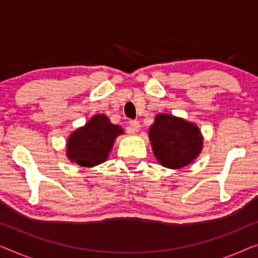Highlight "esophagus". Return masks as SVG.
<instances>
[{
    "label": "esophagus",
    "mask_w": 258,
    "mask_h": 258,
    "mask_svg": "<svg viewBox=\"0 0 258 258\" xmlns=\"http://www.w3.org/2000/svg\"><path fill=\"white\" fill-rule=\"evenodd\" d=\"M141 128V124L139 121H130L129 125H128V130L129 133H137Z\"/></svg>",
    "instance_id": "esophagus-1"
}]
</instances>
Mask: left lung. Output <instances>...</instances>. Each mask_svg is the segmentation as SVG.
<instances>
[{
  "label": "left lung",
  "instance_id": "8db88e82",
  "mask_svg": "<svg viewBox=\"0 0 258 258\" xmlns=\"http://www.w3.org/2000/svg\"><path fill=\"white\" fill-rule=\"evenodd\" d=\"M151 149L158 163L181 169L192 163L203 149V136L195 123L170 114H157L149 128Z\"/></svg>",
  "mask_w": 258,
  "mask_h": 258
}]
</instances>
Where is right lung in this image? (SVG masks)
I'll return each mask as SVG.
<instances>
[{"instance_id": "right-lung-1", "label": "right lung", "mask_w": 258, "mask_h": 258, "mask_svg": "<svg viewBox=\"0 0 258 258\" xmlns=\"http://www.w3.org/2000/svg\"><path fill=\"white\" fill-rule=\"evenodd\" d=\"M124 134L119 125L112 124L108 116L94 115L83 126L70 134L66 155L72 163L93 168L108 160L117 136Z\"/></svg>"}]
</instances>
